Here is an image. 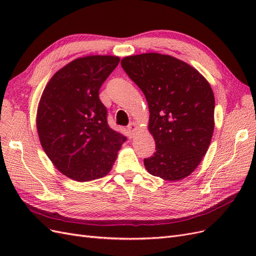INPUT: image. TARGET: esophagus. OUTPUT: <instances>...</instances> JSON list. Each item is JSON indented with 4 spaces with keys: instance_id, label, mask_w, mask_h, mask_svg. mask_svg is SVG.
Instances as JSON below:
<instances>
[{
    "instance_id": "obj_1",
    "label": "esophagus",
    "mask_w": 256,
    "mask_h": 256,
    "mask_svg": "<svg viewBox=\"0 0 256 256\" xmlns=\"http://www.w3.org/2000/svg\"><path fill=\"white\" fill-rule=\"evenodd\" d=\"M128 130H129V134H130L131 138H134V136H136V130H138V125H136V122H131V124H129Z\"/></svg>"
}]
</instances>
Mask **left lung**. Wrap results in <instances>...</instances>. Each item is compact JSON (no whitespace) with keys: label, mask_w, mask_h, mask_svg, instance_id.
Wrapping results in <instances>:
<instances>
[{"label":"left lung","mask_w":256,"mask_h":256,"mask_svg":"<svg viewBox=\"0 0 256 256\" xmlns=\"http://www.w3.org/2000/svg\"><path fill=\"white\" fill-rule=\"evenodd\" d=\"M122 67L148 104L156 152L144 159L150 174L168 182L189 176L202 161L214 127V96L196 68L171 56L124 58Z\"/></svg>","instance_id":"left-lung-1"}]
</instances>
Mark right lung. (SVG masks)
Instances as JSON below:
<instances>
[{
  "label": "right lung",
  "instance_id": "right-lung-1",
  "mask_svg": "<svg viewBox=\"0 0 256 256\" xmlns=\"http://www.w3.org/2000/svg\"><path fill=\"white\" fill-rule=\"evenodd\" d=\"M118 56H90L64 66L44 88L36 126L44 152L60 173L90 182L111 171L126 136L110 128L99 90Z\"/></svg>",
  "mask_w": 256,
  "mask_h": 256
}]
</instances>
